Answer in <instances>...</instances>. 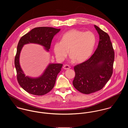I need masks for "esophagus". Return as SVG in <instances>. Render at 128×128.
Here are the masks:
<instances>
[{"mask_svg": "<svg viewBox=\"0 0 128 128\" xmlns=\"http://www.w3.org/2000/svg\"><path fill=\"white\" fill-rule=\"evenodd\" d=\"M64 69V70H68V69H70V66H69V65H68V64H65L64 66V67H63Z\"/></svg>", "mask_w": 128, "mask_h": 128, "instance_id": "obj_1", "label": "esophagus"}]
</instances>
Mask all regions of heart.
Segmentation results:
<instances>
[{"label": "heart", "instance_id": "b5f03b06", "mask_svg": "<svg viewBox=\"0 0 128 128\" xmlns=\"http://www.w3.org/2000/svg\"><path fill=\"white\" fill-rule=\"evenodd\" d=\"M96 42L94 34L73 29L62 35L60 41L54 43L53 50L56 58L62 61L68 53L72 60L81 62L87 60L94 51Z\"/></svg>", "mask_w": 128, "mask_h": 128}]
</instances>
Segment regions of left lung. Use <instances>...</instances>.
<instances>
[{
  "mask_svg": "<svg viewBox=\"0 0 128 128\" xmlns=\"http://www.w3.org/2000/svg\"><path fill=\"white\" fill-rule=\"evenodd\" d=\"M94 26L100 37L98 47L88 60L74 67L73 86L85 94L102 89L113 73L114 52L110 36L96 26Z\"/></svg>",
  "mask_w": 128,
  "mask_h": 128,
  "instance_id": "1",
  "label": "left lung"
}]
</instances>
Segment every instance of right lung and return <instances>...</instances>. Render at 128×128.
Returning <instances> with one entry per match:
<instances>
[{
    "label": "right lung",
    "mask_w": 128,
    "mask_h": 128,
    "mask_svg": "<svg viewBox=\"0 0 128 128\" xmlns=\"http://www.w3.org/2000/svg\"><path fill=\"white\" fill-rule=\"evenodd\" d=\"M60 31V29L51 27L36 28L22 37L19 40L15 58L17 80L20 86L30 94L42 96L50 91L54 87L57 75L61 70L62 64H50L40 77H30L25 75L20 64L19 58L22 49L25 44L35 43L43 46L48 52L53 37Z\"/></svg>",
    "instance_id": "obj_1"
}]
</instances>
